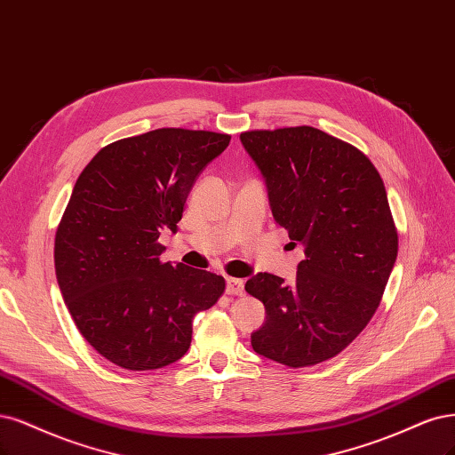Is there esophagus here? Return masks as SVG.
Wrapping results in <instances>:
<instances>
[{"mask_svg":"<svg viewBox=\"0 0 455 455\" xmlns=\"http://www.w3.org/2000/svg\"><path fill=\"white\" fill-rule=\"evenodd\" d=\"M226 291L229 295H243L244 293V282L241 278H228L226 280Z\"/></svg>","mask_w":455,"mask_h":455,"instance_id":"34e87169","label":"esophagus"}]
</instances>
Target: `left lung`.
Here are the masks:
<instances>
[{"instance_id":"8db88e82","label":"left lung","mask_w":455,"mask_h":455,"mask_svg":"<svg viewBox=\"0 0 455 455\" xmlns=\"http://www.w3.org/2000/svg\"><path fill=\"white\" fill-rule=\"evenodd\" d=\"M267 186L276 224L305 246L291 282L246 280L265 307L252 348L288 367L340 354L377 312L397 259V229L377 167L344 140L310 126L241 133Z\"/></svg>"}]
</instances>
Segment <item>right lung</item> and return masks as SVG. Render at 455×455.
I'll return each mask as SVG.
<instances>
[{"label": "right lung", "instance_id": "add662e5", "mask_svg": "<svg viewBox=\"0 0 455 455\" xmlns=\"http://www.w3.org/2000/svg\"><path fill=\"white\" fill-rule=\"evenodd\" d=\"M231 135L162 128L101 148L76 179L54 243L56 278L78 331L128 371L175 363L192 320L226 280L162 263L164 229L175 231L197 177Z\"/></svg>", "mask_w": 455, "mask_h": 455}]
</instances>
